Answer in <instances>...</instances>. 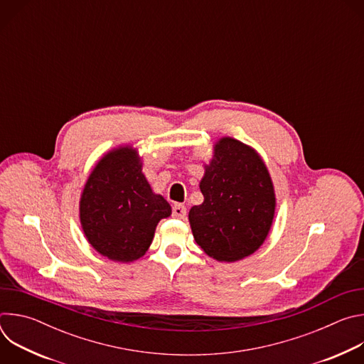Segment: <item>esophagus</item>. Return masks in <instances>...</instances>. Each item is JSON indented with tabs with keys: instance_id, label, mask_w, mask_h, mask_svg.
<instances>
[{
	"instance_id": "obj_1",
	"label": "esophagus",
	"mask_w": 364,
	"mask_h": 364,
	"mask_svg": "<svg viewBox=\"0 0 364 364\" xmlns=\"http://www.w3.org/2000/svg\"><path fill=\"white\" fill-rule=\"evenodd\" d=\"M186 213H187L186 205H183V204H180V203H177V204L173 205V216H174V218H177V219H184V218H186Z\"/></svg>"
}]
</instances>
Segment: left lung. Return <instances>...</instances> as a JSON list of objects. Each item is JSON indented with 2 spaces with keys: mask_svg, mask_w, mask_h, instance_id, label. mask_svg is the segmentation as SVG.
Returning <instances> with one entry per match:
<instances>
[{
  "mask_svg": "<svg viewBox=\"0 0 364 364\" xmlns=\"http://www.w3.org/2000/svg\"><path fill=\"white\" fill-rule=\"evenodd\" d=\"M204 201L188 213L197 245L219 262H235L265 242L275 216V191L264 160L252 146L220 138L204 167Z\"/></svg>",
  "mask_w": 364,
  "mask_h": 364,
  "instance_id": "left-lung-1",
  "label": "left lung"
}]
</instances>
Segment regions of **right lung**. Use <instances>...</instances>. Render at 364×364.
<instances>
[{
  "label": "right lung",
  "instance_id": "right-lung-1",
  "mask_svg": "<svg viewBox=\"0 0 364 364\" xmlns=\"http://www.w3.org/2000/svg\"><path fill=\"white\" fill-rule=\"evenodd\" d=\"M79 212L83 233L96 252L115 262H134L148 250L159 222L171 215V205L152 191L136 149L127 145L97 161Z\"/></svg>",
  "mask_w": 364,
  "mask_h": 364
}]
</instances>
